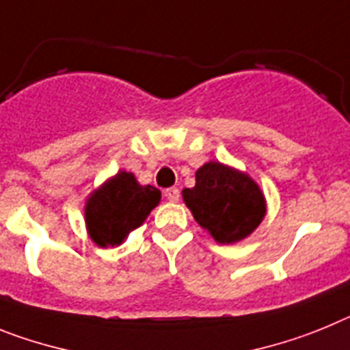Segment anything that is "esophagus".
<instances>
[{"label":"esophagus","mask_w":350,"mask_h":350,"mask_svg":"<svg viewBox=\"0 0 350 350\" xmlns=\"http://www.w3.org/2000/svg\"><path fill=\"white\" fill-rule=\"evenodd\" d=\"M163 196L171 200V202H178V200H179V190L176 187L167 188V190H163Z\"/></svg>","instance_id":"34e87169"}]
</instances>
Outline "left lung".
Instances as JSON below:
<instances>
[{
	"instance_id": "obj_1",
	"label": "left lung",
	"mask_w": 350,
	"mask_h": 350,
	"mask_svg": "<svg viewBox=\"0 0 350 350\" xmlns=\"http://www.w3.org/2000/svg\"><path fill=\"white\" fill-rule=\"evenodd\" d=\"M183 199L197 224L227 245L254 232L266 213V202L254 179L218 162L200 167L196 187L185 188Z\"/></svg>"
}]
</instances>
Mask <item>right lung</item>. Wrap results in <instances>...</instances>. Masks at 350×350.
Wrapping results in <instances>:
<instances>
[{
	"mask_svg": "<svg viewBox=\"0 0 350 350\" xmlns=\"http://www.w3.org/2000/svg\"><path fill=\"white\" fill-rule=\"evenodd\" d=\"M158 202V188L142 187L130 172H118L88 199L86 226L91 239L100 247L120 245L130 230L142 226Z\"/></svg>",
	"mask_w": 350,
	"mask_h": 350,
	"instance_id": "add662e5",
	"label": "right lung"
}]
</instances>
